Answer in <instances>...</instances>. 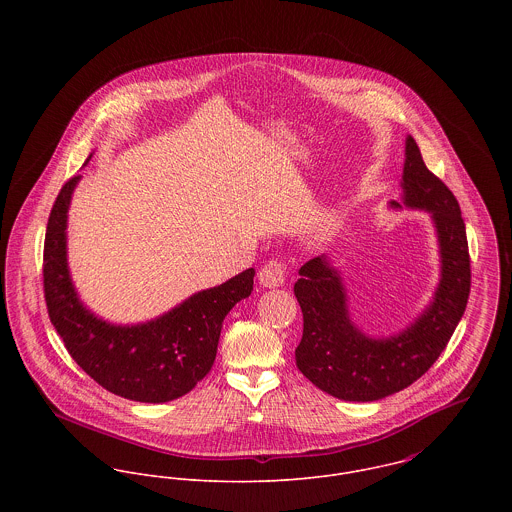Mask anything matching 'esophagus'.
Listing matches in <instances>:
<instances>
[{"label": "esophagus", "mask_w": 512, "mask_h": 512, "mask_svg": "<svg viewBox=\"0 0 512 512\" xmlns=\"http://www.w3.org/2000/svg\"><path fill=\"white\" fill-rule=\"evenodd\" d=\"M258 280H260V284L264 288H278V286H282L284 280H286V264L280 258H270L262 266V270L258 274Z\"/></svg>", "instance_id": "34e87169"}]
</instances>
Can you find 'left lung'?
Masks as SVG:
<instances>
[{
	"instance_id": "obj_1",
	"label": "left lung",
	"mask_w": 512,
	"mask_h": 512,
	"mask_svg": "<svg viewBox=\"0 0 512 512\" xmlns=\"http://www.w3.org/2000/svg\"><path fill=\"white\" fill-rule=\"evenodd\" d=\"M402 181L406 205L432 211L441 248L438 292L412 327L378 341L357 331L339 274L325 258L305 262L293 286L303 313L295 365L317 388L341 400L372 402L408 388L438 361L467 307L471 258L461 209L447 185L426 167L412 136L406 140Z\"/></svg>"
}]
</instances>
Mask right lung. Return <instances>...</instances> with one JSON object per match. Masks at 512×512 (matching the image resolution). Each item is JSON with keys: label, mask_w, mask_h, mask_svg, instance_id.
<instances>
[{"label": "right lung", "mask_w": 512, "mask_h": 512, "mask_svg": "<svg viewBox=\"0 0 512 512\" xmlns=\"http://www.w3.org/2000/svg\"><path fill=\"white\" fill-rule=\"evenodd\" d=\"M78 179L63 185L47 222L43 292L49 319L76 365L108 392L151 404L175 400L209 374L222 321L252 292L254 270L195 293L146 325L114 327L96 319L78 301L67 268V211Z\"/></svg>", "instance_id": "obj_1"}]
</instances>
